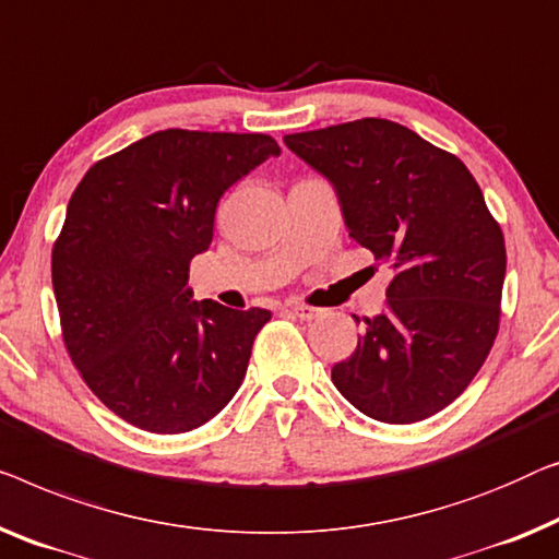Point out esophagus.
<instances>
[{
	"label": "esophagus",
	"instance_id": "obj_1",
	"mask_svg": "<svg viewBox=\"0 0 559 559\" xmlns=\"http://www.w3.org/2000/svg\"><path fill=\"white\" fill-rule=\"evenodd\" d=\"M289 312H293L295 318H299V320H314V318H320L318 307H310V305H293V307H289Z\"/></svg>",
	"mask_w": 559,
	"mask_h": 559
}]
</instances>
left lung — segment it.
I'll return each mask as SVG.
<instances>
[{
  "label": "left lung",
  "instance_id": "left-lung-1",
  "mask_svg": "<svg viewBox=\"0 0 559 559\" xmlns=\"http://www.w3.org/2000/svg\"><path fill=\"white\" fill-rule=\"evenodd\" d=\"M333 183L350 237L393 270L385 305L333 383L360 414L416 424L456 401L501 318L504 234L454 153L411 128L362 118L285 135Z\"/></svg>",
  "mask_w": 559,
  "mask_h": 559
}]
</instances>
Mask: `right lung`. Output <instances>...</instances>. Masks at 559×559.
I'll use <instances>...</instances> for the list:
<instances>
[{
  "label": "right lung",
  "mask_w": 559,
  "mask_h": 559,
  "mask_svg": "<svg viewBox=\"0 0 559 559\" xmlns=\"http://www.w3.org/2000/svg\"><path fill=\"white\" fill-rule=\"evenodd\" d=\"M280 145L168 128L87 168L52 247L62 340L103 406L151 433L214 418L245 380L270 310L191 299L189 264L229 186Z\"/></svg>",
  "instance_id": "add662e5"
}]
</instances>
